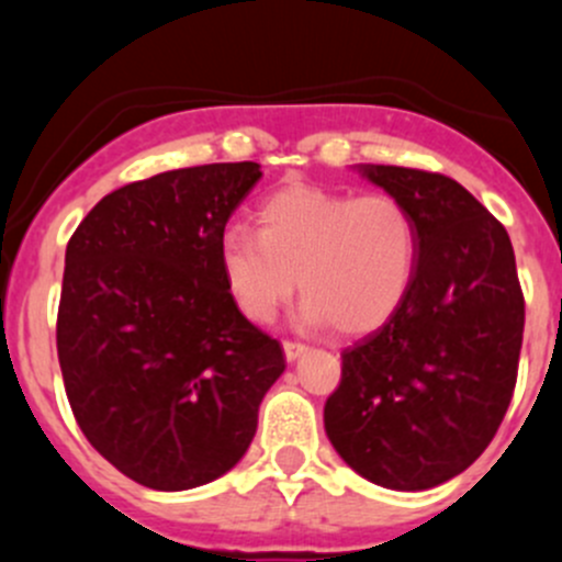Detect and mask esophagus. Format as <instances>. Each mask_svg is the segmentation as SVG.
I'll return each instance as SVG.
<instances>
[{"label": "esophagus", "instance_id": "esophagus-1", "mask_svg": "<svg viewBox=\"0 0 562 562\" xmlns=\"http://www.w3.org/2000/svg\"><path fill=\"white\" fill-rule=\"evenodd\" d=\"M282 350H285V359L288 361H296L307 353V345L302 342H282Z\"/></svg>", "mask_w": 562, "mask_h": 562}]
</instances>
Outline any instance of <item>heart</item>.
<instances>
[{
	"label": "heart",
	"instance_id": "1",
	"mask_svg": "<svg viewBox=\"0 0 562 562\" xmlns=\"http://www.w3.org/2000/svg\"><path fill=\"white\" fill-rule=\"evenodd\" d=\"M217 260L247 321H274L299 277L302 326L334 323L342 334H367L405 304L418 266V231L391 195L296 184L260 206L258 234L228 225Z\"/></svg>",
	"mask_w": 562,
	"mask_h": 562
}]
</instances>
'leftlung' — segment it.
Returning <instances> with one entry per match:
<instances>
[{
    "label": "left lung",
    "instance_id": "left-lung-1",
    "mask_svg": "<svg viewBox=\"0 0 562 562\" xmlns=\"http://www.w3.org/2000/svg\"><path fill=\"white\" fill-rule=\"evenodd\" d=\"M356 171L413 214L418 266L405 304L342 350L323 427L372 484L432 490L481 457L512 402L525 331L517 260L506 228L449 176Z\"/></svg>",
    "mask_w": 562,
    "mask_h": 562
}]
</instances>
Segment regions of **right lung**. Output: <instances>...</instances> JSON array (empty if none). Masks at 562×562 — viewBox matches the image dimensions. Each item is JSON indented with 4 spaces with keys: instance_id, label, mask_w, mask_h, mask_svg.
<instances>
[{
    "instance_id": "add662e5",
    "label": "right lung",
    "mask_w": 562,
    "mask_h": 562,
    "mask_svg": "<svg viewBox=\"0 0 562 562\" xmlns=\"http://www.w3.org/2000/svg\"><path fill=\"white\" fill-rule=\"evenodd\" d=\"M214 162L133 181L83 217L65 252L56 350L89 443L160 492L228 473L285 372L280 342L231 299L217 247L260 181Z\"/></svg>"
}]
</instances>
